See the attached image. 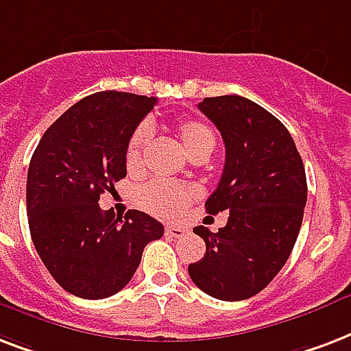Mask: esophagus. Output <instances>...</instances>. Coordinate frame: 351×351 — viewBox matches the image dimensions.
<instances>
[{
	"label": "esophagus",
	"mask_w": 351,
	"mask_h": 351,
	"mask_svg": "<svg viewBox=\"0 0 351 351\" xmlns=\"http://www.w3.org/2000/svg\"><path fill=\"white\" fill-rule=\"evenodd\" d=\"M186 232V226H175V224H169V226L165 228V235H167V237H182Z\"/></svg>",
	"instance_id": "1"
}]
</instances>
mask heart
<instances>
[{"label":"heart","mask_w":351,"mask_h":351,"mask_svg":"<svg viewBox=\"0 0 351 351\" xmlns=\"http://www.w3.org/2000/svg\"><path fill=\"white\" fill-rule=\"evenodd\" d=\"M176 132L180 136L182 145L189 156L193 158L200 152H211L215 145V132L210 123L199 117H184L176 123ZM152 136L151 125H140L130 136L125 151V164L128 171H138L143 165L145 149ZM199 197V187L171 184V182H151L138 191V202L143 210L151 211L158 217L173 219L180 215L187 206Z\"/></svg>","instance_id":"1"}]
</instances>
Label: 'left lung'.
<instances>
[{
	"mask_svg": "<svg viewBox=\"0 0 351 351\" xmlns=\"http://www.w3.org/2000/svg\"><path fill=\"white\" fill-rule=\"evenodd\" d=\"M200 112L223 136L226 160L206 211H230L219 232L197 226L206 243L187 267L200 291L226 302L247 300L282 271L300 232L307 200L306 169L278 117L241 95L206 97Z\"/></svg>",
	"mask_w": 351,
	"mask_h": 351,
	"instance_id": "left-lung-1",
	"label": "left lung"
}]
</instances>
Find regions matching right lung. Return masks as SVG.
I'll use <instances>...</instances> for the list:
<instances>
[{
	"label": "right lung",
	"mask_w": 351,
	"mask_h": 351,
	"mask_svg": "<svg viewBox=\"0 0 351 351\" xmlns=\"http://www.w3.org/2000/svg\"><path fill=\"white\" fill-rule=\"evenodd\" d=\"M156 97L99 92L80 99L42 136L27 173L34 248L68 293L101 300L119 293L164 224L143 211L119 217L99 197L127 176L125 151Z\"/></svg>",
	"instance_id": "obj_1"
}]
</instances>
